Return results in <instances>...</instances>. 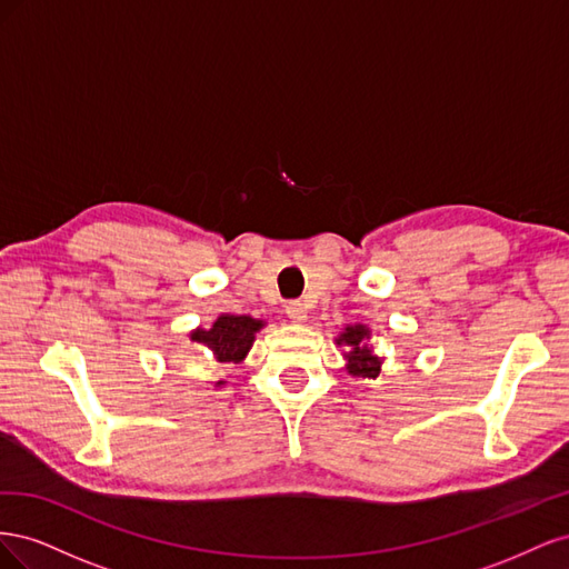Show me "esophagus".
Masks as SVG:
<instances>
[{"instance_id": "1", "label": "esophagus", "mask_w": 569, "mask_h": 569, "mask_svg": "<svg viewBox=\"0 0 569 569\" xmlns=\"http://www.w3.org/2000/svg\"><path fill=\"white\" fill-rule=\"evenodd\" d=\"M284 311H287V318L297 325H303L308 320V308L301 301H289Z\"/></svg>"}]
</instances>
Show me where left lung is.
Wrapping results in <instances>:
<instances>
[{"label":"left lung","mask_w":569,"mask_h":569,"mask_svg":"<svg viewBox=\"0 0 569 569\" xmlns=\"http://www.w3.org/2000/svg\"><path fill=\"white\" fill-rule=\"evenodd\" d=\"M337 347H343V360H347V372L363 382H375L382 372L385 358L375 353L372 330L363 322L347 325L337 335Z\"/></svg>","instance_id":"1"}]
</instances>
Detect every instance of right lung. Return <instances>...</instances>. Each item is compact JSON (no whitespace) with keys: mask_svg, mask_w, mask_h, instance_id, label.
<instances>
[{"mask_svg":"<svg viewBox=\"0 0 569 569\" xmlns=\"http://www.w3.org/2000/svg\"><path fill=\"white\" fill-rule=\"evenodd\" d=\"M263 327H266V320H258L251 316L220 313L209 330L197 327V330L189 332V341L201 343L203 349H209L216 363L237 366L249 356L256 335L261 332ZM226 385H228L226 380H218L213 387L220 389Z\"/></svg>","mask_w":569,"mask_h":569,"instance_id":"add662e5","label":"right lung"}]
</instances>
